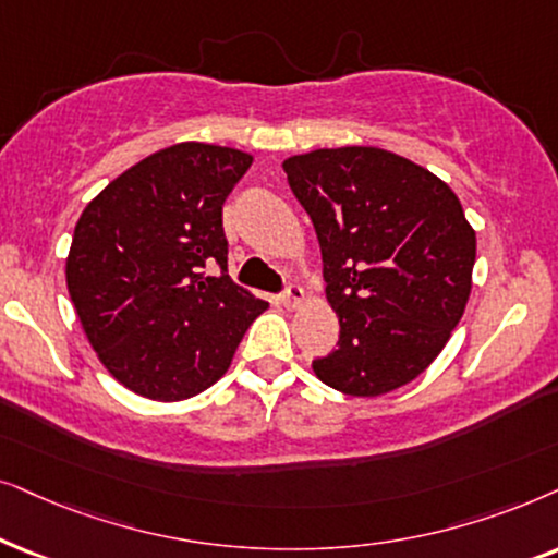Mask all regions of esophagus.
Listing matches in <instances>:
<instances>
[{
	"instance_id": "34e87169",
	"label": "esophagus",
	"mask_w": 558,
	"mask_h": 558,
	"mask_svg": "<svg viewBox=\"0 0 558 558\" xmlns=\"http://www.w3.org/2000/svg\"><path fill=\"white\" fill-rule=\"evenodd\" d=\"M280 303H283L286 308H299L303 303V288L299 283H288L283 295H280Z\"/></svg>"
}]
</instances>
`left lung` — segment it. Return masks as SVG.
Here are the masks:
<instances>
[{
  "mask_svg": "<svg viewBox=\"0 0 558 558\" xmlns=\"http://www.w3.org/2000/svg\"><path fill=\"white\" fill-rule=\"evenodd\" d=\"M314 221L337 349L314 360L329 388L375 398L439 356L472 291L477 236L457 193L380 147H333L283 162Z\"/></svg>",
  "mask_w": 558,
  "mask_h": 558,
  "instance_id": "left-lung-1",
  "label": "left lung"
}]
</instances>
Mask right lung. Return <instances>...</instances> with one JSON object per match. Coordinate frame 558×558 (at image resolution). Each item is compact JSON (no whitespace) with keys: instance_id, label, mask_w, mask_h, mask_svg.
Returning a JSON list of instances; mask_svg holds the SVG:
<instances>
[{"instance_id":"right-lung-1","label":"right lung","mask_w":558,"mask_h":558,"mask_svg":"<svg viewBox=\"0 0 558 558\" xmlns=\"http://www.w3.org/2000/svg\"><path fill=\"white\" fill-rule=\"evenodd\" d=\"M252 155L178 143L117 175L81 214L65 283L94 352L137 396L211 388L267 303L227 275L221 206Z\"/></svg>"}]
</instances>
